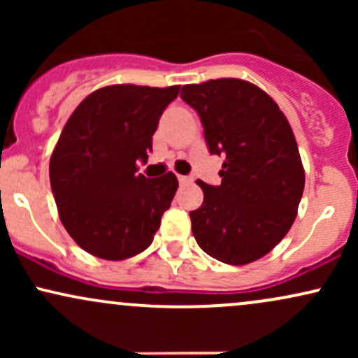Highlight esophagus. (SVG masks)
Segmentation results:
<instances>
[{"label":"esophagus","mask_w":358,"mask_h":358,"mask_svg":"<svg viewBox=\"0 0 358 358\" xmlns=\"http://www.w3.org/2000/svg\"><path fill=\"white\" fill-rule=\"evenodd\" d=\"M178 182H180V183H190V182H192V178H190V176L178 175Z\"/></svg>","instance_id":"1"}]
</instances>
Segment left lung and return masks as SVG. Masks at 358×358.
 Segmentation results:
<instances>
[{
	"instance_id": "8db88e82",
	"label": "left lung",
	"mask_w": 358,
	"mask_h": 358,
	"mask_svg": "<svg viewBox=\"0 0 358 358\" xmlns=\"http://www.w3.org/2000/svg\"><path fill=\"white\" fill-rule=\"evenodd\" d=\"M210 155L224 156L222 183L196 180L202 207L190 212L196 244L232 266L257 261L286 236L305 190V170L282 110L257 85L217 79L183 85Z\"/></svg>"
}]
</instances>
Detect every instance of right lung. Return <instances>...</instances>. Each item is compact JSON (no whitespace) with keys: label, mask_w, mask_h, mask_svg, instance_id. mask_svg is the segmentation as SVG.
Listing matches in <instances>:
<instances>
[{"label":"right lung","mask_w":358,"mask_h":358,"mask_svg":"<svg viewBox=\"0 0 358 358\" xmlns=\"http://www.w3.org/2000/svg\"><path fill=\"white\" fill-rule=\"evenodd\" d=\"M180 85H109L77 106L50 158V185L65 231L92 256L122 261L153 242L173 200V173L146 178L163 110Z\"/></svg>","instance_id":"obj_1"}]
</instances>
